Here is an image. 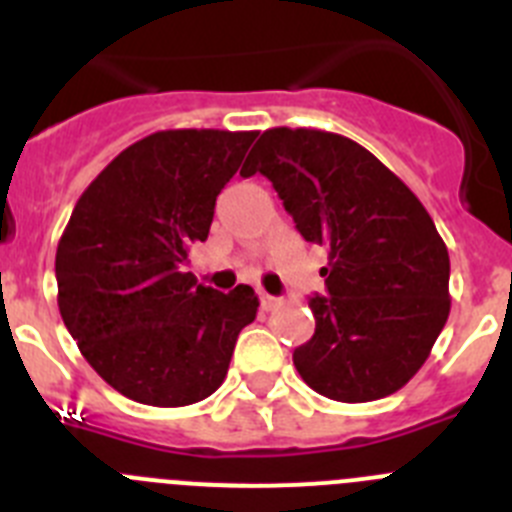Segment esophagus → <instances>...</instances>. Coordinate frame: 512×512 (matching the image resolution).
I'll return each instance as SVG.
<instances>
[{
	"instance_id": "34e87169",
	"label": "esophagus",
	"mask_w": 512,
	"mask_h": 512,
	"mask_svg": "<svg viewBox=\"0 0 512 512\" xmlns=\"http://www.w3.org/2000/svg\"><path fill=\"white\" fill-rule=\"evenodd\" d=\"M261 307H264V310H274V307L279 305V300L277 297H271V295H266V292H261Z\"/></svg>"
}]
</instances>
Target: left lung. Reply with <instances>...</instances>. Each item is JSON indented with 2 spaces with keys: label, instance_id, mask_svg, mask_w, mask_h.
Segmentation results:
<instances>
[{
  "label": "left lung",
  "instance_id": "left-lung-1",
  "mask_svg": "<svg viewBox=\"0 0 512 512\" xmlns=\"http://www.w3.org/2000/svg\"><path fill=\"white\" fill-rule=\"evenodd\" d=\"M307 243L328 246V295L295 348L300 377L338 402L387 397L410 382L449 318V251L431 215L374 153L325 130L271 128L246 158Z\"/></svg>",
  "mask_w": 512,
  "mask_h": 512
}]
</instances>
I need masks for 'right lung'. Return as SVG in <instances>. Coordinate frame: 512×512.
Here are the masks:
<instances>
[{"instance_id": "add662e5", "label": "right lung", "mask_w": 512, "mask_h": 512, "mask_svg": "<svg viewBox=\"0 0 512 512\" xmlns=\"http://www.w3.org/2000/svg\"><path fill=\"white\" fill-rule=\"evenodd\" d=\"M253 138L148 135L107 164L71 212L56 251L58 310L94 372L130 400L182 408L210 397L256 318L248 284L223 295L182 271Z\"/></svg>"}]
</instances>
